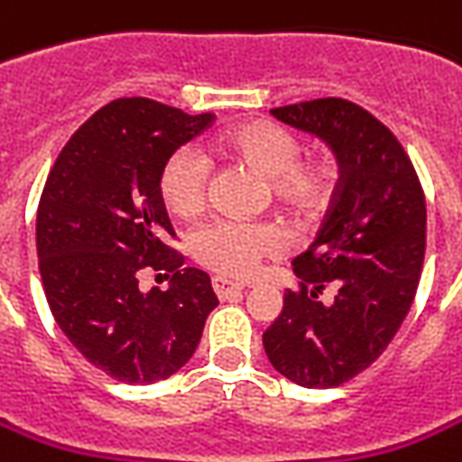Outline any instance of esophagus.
Wrapping results in <instances>:
<instances>
[{
    "label": "esophagus",
    "instance_id": "1",
    "mask_svg": "<svg viewBox=\"0 0 462 462\" xmlns=\"http://www.w3.org/2000/svg\"><path fill=\"white\" fill-rule=\"evenodd\" d=\"M212 288H215V293L225 300V298H232V296H237V293H243L245 283L230 281V278H225V275H215V278H212Z\"/></svg>",
    "mask_w": 462,
    "mask_h": 462
}]
</instances>
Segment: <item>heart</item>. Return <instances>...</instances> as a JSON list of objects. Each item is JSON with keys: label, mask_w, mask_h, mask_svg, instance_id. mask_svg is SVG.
Wrapping results in <instances>:
<instances>
[{"label": "heart", "mask_w": 462, "mask_h": 462, "mask_svg": "<svg viewBox=\"0 0 462 462\" xmlns=\"http://www.w3.org/2000/svg\"><path fill=\"white\" fill-rule=\"evenodd\" d=\"M300 139L283 125L250 121L227 128L209 143L212 156L232 159L265 177V189L293 217L319 215L334 197L338 166L331 156L300 159ZM209 166L194 149H177L162 164L159 197L179 219H197L205 212ZM285 237L271 222L222 219L197 235L199 263L232 278H250L263 260L283 253Z\"/></svg>", "instance_id": "obj_1"}]
</instances>
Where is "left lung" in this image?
Returning <instances> with one entry per match:
<instances>
[{"instance_id":"1","label":"left lung","mask_w":462,"mask_h":462,"mask_svg":"<svg viewBox=\"0 0 462 462\" xmlns=\"http://www.w3.org/2000/svg\"><path fill=\"white\" fill-rule=\"evenodd\" d=\"M271 113L326 141L341 174L316 240L293 260L300 285L285 291L263 346L285 379L338 387L376 362L415 300L425 194L402 143L362 106L316 98Z\"/></svg>"}]
</instances>
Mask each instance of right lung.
Masks as SVG:
<instances>
[{
  "label": "right lung",
  "instance_id": "1",
  "mask_svg": "<svg viewBox=\"0 0 462 462\" xmlns=\"http://www.w3.org/2000/svg\"><path fill=\"white\" fill-rule=\"evenodd\" d=\"M212 113L118 98L75 131L50 169L37 207V257L47 303L75 349L125 384L179 372L217 306L209 275L181 268L159 197L162 164L202 134ZM172 278L143 294L138 278ZM158 277V276H157Z\"/></svg>",
  "mask_w": 462,
  "mask_h": 462
}]
</instances>
